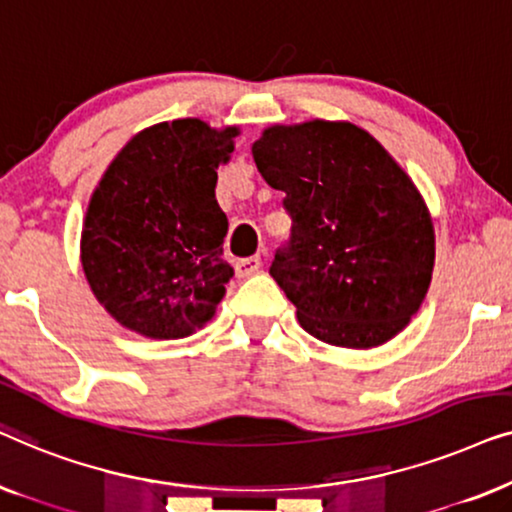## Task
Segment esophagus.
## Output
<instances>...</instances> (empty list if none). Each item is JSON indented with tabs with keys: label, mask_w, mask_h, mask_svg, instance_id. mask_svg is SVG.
I'll list each match as a JSON object with an SVG mask.
<instances>
[{
	"label": "esophagus",
	"mask_w": 512,
	"mask_h": 512,
	"mask_svg": "<svg viewBox=\"0 0 512 512\" xmlns=\"http://www.w3.org/2000/svg\"><path fill=\"white\" fill-rule=\"evenodd\" d=\"M258 268H261V256L240 258V261L235 263V270H237V275H240V277L254 275V272H258Z\"/></svg>",
	"instance_id": "obj_1"
}]
</instances>
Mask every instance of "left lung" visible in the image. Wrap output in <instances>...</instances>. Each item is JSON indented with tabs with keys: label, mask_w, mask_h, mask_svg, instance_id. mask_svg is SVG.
Here are the masks:
<instances>
[{
	"label": "left lung",
	"mask_w": 512,
	"mask_h": 512,
	"mask_svg": "<svg viewBox=\"0 0 512 512\" xmlns=\"http://www.w3.org/2000/svg\"><path fill=\"white\" fill-rule=\"evenodd\" d=\"M284 191L291 237L270 275L300 326L335 347L370 349L408 326L429 291L436 237L417 186L359 125H270L251 146Z\"/></svg>",
	"instance_id": "left-lung-1"
}]
</instances>
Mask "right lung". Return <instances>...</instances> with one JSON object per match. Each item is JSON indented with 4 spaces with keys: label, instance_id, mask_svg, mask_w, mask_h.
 <instances>
[{
    "label": "right lung",
    "instance_id": "1",
    "mask_svg": "<svg viewBox=\"0 0 512 512\" xmlns=\"http://www.w3.org/2000/svg\"><path fill=\"white\" fill-rule=\"evenodd\" d=\"M237 135V125L177 118L137 132L111 160L88 202L81 265L121 326L177 340L214 317L235 275L221 258L228 219L216 170Z\"/></svg>",
    "mask_w": 512,
    "mask_h": 512
}]
</instances>
